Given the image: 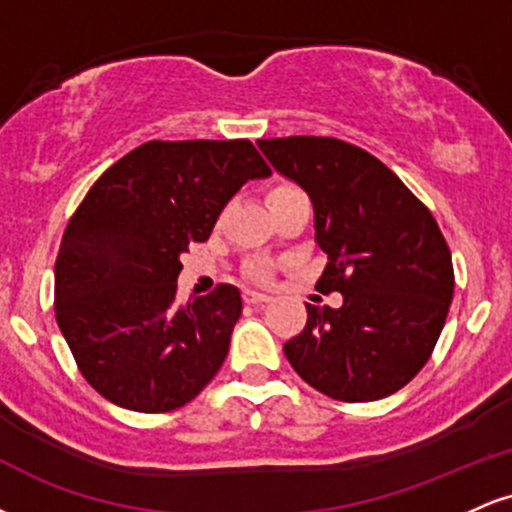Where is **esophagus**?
I'll return each mask as SVG.
<instances>
[{"label": "esophagus", "mask_w": 512, "mask_h": 512, "mask_svg": "<svg viewBox=\"0 0 512 512\" xmlns=\"http://www.w3.org/2000/svg\"><path fill=\"white\" fill-rule=\"evenodd\" d=\"M243 301L248 305H267L272 298L267 296V293H257V291H245L243 293Z\"/></svg>", "instance_id": "esophagus-1"}]
</instances>
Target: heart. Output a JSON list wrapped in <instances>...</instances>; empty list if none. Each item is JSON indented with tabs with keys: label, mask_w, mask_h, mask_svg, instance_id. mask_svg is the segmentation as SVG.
Masks as SVG:
<instances>
[{
	"label": "heart",
	"mask_w": 512,
	"mask_h": 512,
	"mask_svg": "<svg viewBox=\"0 0 512 512\" xmlns=\"http://www.w3.org/2000/svg\"><path fill=\"white\" fill-rule=\"evenodd\" d=\"M286 190H296V187L279 185V187H274L269 195H276V192H286ZM248 274H250V279H255V281H267L269 274H272V267H269V262H264V260H252L248 264Z\"/></svg>",
	"instance_id": "b5f03b06"
}]
</instances>
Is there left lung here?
<instances>
[{"label":"left lung","mask_w":512,"mask_h":512,"mask_svg":"<svg viewBox=\"0 0 512 512\" xmlns=\"http://www.w3.org/2000/svg\"><path fill=\"white\" fill-rule=\"evenodd\" d=\"M262 154L308 192L327 252L320 293L284 344L298 375L339 402H373L426 366L448 317L455 272L431 209L368 151L334 137L260 139Z\"/></svg>","instance_id":"obj_1"}]
</instances>
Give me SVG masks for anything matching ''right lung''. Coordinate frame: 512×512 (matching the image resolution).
I'll list each match as a JSON object with an SVG mask.
<instances>
[{
    "instance_id": "obj_1",
    "label": "right lung",
    "mask_w": 512,
    "mask_h": 512,
    "mask_svg": "<svg viewBox=\"0 0 512 512\" xmlns=\"http://www.w3.org/2000/svg\"><path fill=\"white\" fill-rule=\"evenodd\" d=\"M272 173L248 139L146 142L93 182L64 228L55 317L86 383L142 414L185 407L228 354L243 301L231 284L178 303L180 255Z\"/></svg>"
}]
</instances>
